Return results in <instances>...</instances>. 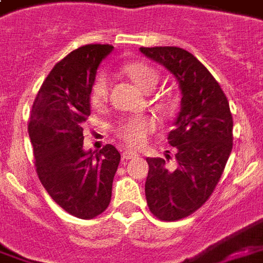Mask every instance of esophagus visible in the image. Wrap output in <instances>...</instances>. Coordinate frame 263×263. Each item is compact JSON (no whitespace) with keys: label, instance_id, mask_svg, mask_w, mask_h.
<instances>
[{"label":"esophagus","instance_id":"1","mask_svg":"<svg viewBox=\"0 0 263 263\" xmlns=\"http://www.w3.org/2000/svg\"><path fill=\"white\" fill-rule=\"evenodd\" d=\"M122 157H123V160H132V158L139 157V154L133 150H124L123 153H122Z\"/></svg>","mask_w":263,"mask_h":263}]
</instances>
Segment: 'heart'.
<instances>
[{
	"mask_svg": "<svg viewBox=\"0 0 263 263\" xmlns=\"http://www.w3.org/2000/svg\"><path fill=\"white\" fill-rule=\"evenodd\" d=\"M123 72L137 87L144 92L153 91L160 80V74L154 67L145 63L134 61L123 67ZM109 82L105 74H98L89 89V102L93 108H101L108 99ZM154 118L151 116H137L122 120L116 127V133L127 144L133 147L144 144L151 132L155 130Z\"/></svg>",
	"mask_w": 263,
	"mask_h": 263,
	"instance_id": "obj_1",
	"label": "heart"
}]
</instances>
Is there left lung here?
Wrapping results in <instances>:
<instances>
[{
    "instance_id": "1",
    "label": "left lung",
    "mask_w": 263,
    "mask_h": 263,
    "mask_svg": "<svg viewBox=\"0 0 263 263\" xmlns=\"http://www.w3.org/2000/svg\"><path fill=\"white\" fill-rule=\"evenodd\" d=\"M175 77L181 110L168 134L175 164L147 158L145 199L150 212L175 221L203 206L221 178L233 150V116L223 89L196 57L181 47H140ZM171 157L166 154V160Z\"/></svg>"
}]
</instances>
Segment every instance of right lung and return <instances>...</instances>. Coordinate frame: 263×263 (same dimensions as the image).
<instances>
[{
  "instance_id": "add662e5",
  "label": "right lung",
  "mask_w": 263,
  "mask_h": 263,
  "mask_svg": "<svg viewBox=\"0 0 263 263\" xmlns=\"http://www.w3.org/2000/svg\"><path fill=\"white\" fill-rule=\"evenodd\" d=\"M112 50L110 45H87L59 61L36 95L28 126L42 185L60 208L84 220L106 210L120 162L112 144L84 150L82 133L92 82Z\"/></svg>"
}]
</instances>
